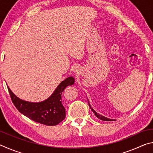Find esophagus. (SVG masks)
Here are the masks:
<instances>
[{
    "label": "esophagus",
    "mask_w": 153,
    "mask_h": 153,
    "mask_svg": "<svg viewBox=\"0 0 153 153\" xmlns=\"http://www.w3.org/2000/svg\"><path fill=\"white\" fill-rule=\"evenodd\" d=\"M73 71H74V73L78 74V73H79V67H77V66L74 67V69H73Z\"/></svg>",
    "instance_id": "34e87169"
}]
</instances>
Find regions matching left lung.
Wrapping results in <instances>:
<instances>
[{
    "mask_svg": "<svg viewBox=\"0 0 153 153\" xmlns=\"http://www.w3.org/2000/svg\"><path fill=\"white\" fill-rule=\"evenodd\" d=\"M88 105H89V107H90V108H91L92 111L93 113H94V114L95 115L96 117H98V119H100V120H102V121H115V120H112V119L107 118V117H105V116H103V115H100V114L98 113L97 112V111H94V109H93V108L91 107V106H90V103H89V101H88Z\"/></svg>",
    "mask_w": 153,
    "mask_h": 153,
    "instance_id": "left-lung-1",
    "label": "left lung"
}]
</instances>
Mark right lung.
I'll use <instances>...</instances> for the list:
<instances>
[{
  "mask_svg": "<svg viewBox=\"0 0 153 153\" xmlns=\"http://www.w3.org/2000/svg\"><path fill=\"white\" fill-rule=\"evenodd\" d=\"M75 82L73 77L61 82L47 99L33 102L20 99L7 86L9 94L15 107L23 115L36 122L46 126H56L65 118V108L61 102V94L68 86Z\"/></svg>",
  "mask_w": 153,
  "mask_h": 153,
  "instance_id": "right-lung-1",
  "label": "right lung"
}]
</instances>
